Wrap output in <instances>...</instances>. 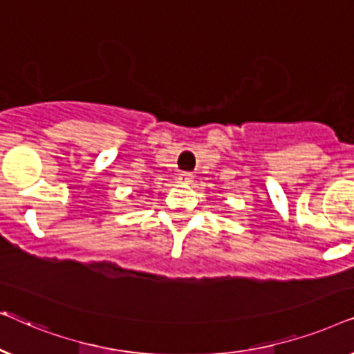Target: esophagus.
<instances>
[{"mask_svg":"<svg viewBox=\"0 0 354 354\" xmlns=\"http://www.w3.org/2000/svg\"><path fill=\"white\" fill-rule=\"evenodd\" d=\"M192 173L191 171H181L180 174H178V180H180L181 183H191L192 181Z\"/></svg>","mask_w":354,"mask_h":354,"instance_id":"1","label":"esophagus"}]
</instances>
